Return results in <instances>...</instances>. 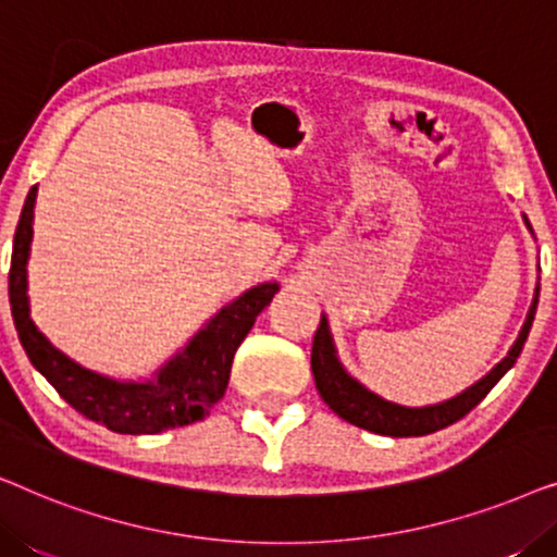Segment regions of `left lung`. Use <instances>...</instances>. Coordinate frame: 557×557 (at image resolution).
I'll use <instances>...</instances> for the list:
<instances>
[{"instance_id":"obj_1","label":"left lung","mask_w":557,"mask_h":557,"mask_svg":"<svg viewBox=\"0 0 557 557\" xmlns=\"http://www.w3.org/2000/svg\"><path fill=\"white\" fill-rule=\"evenodd\" d=\"M524 225L532 233L530 220L522 215ZM540 269V265H537ZM540 299V284L535 286V296H532L528 319H524L520 337L515 339V345L509 347L505 360L486 372L482 380H476L474 385L461 391L454 398L444 403H433V406H400V403H391L380 398L377 393H372L364 387L360 380L352 377L347 372L345 364L339 362L337 347H334V337L330 332V319L322 314L319 330L314 334V345H311V372H314L317 391L322 395V400L330 406L339 418H345L347 423L364 429L370 433H380V436H393V438H406V436H425V433L441 431L446 425H451L469 413L471 408H476L479 403L486 398V393L505 377L507 370H512V364L520 357L524 339H528L532 319L537 311Z\"/></svg>"}]
</instances>
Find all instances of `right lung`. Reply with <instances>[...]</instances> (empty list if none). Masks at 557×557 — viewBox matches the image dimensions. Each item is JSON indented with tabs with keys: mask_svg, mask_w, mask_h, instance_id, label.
Returning <instances> with one entry per match:
<instances>
[{
	"mask_svg": "<svg viewBox=\"0 0 557 557\" xmlns=\"http://www.w3.org/2000/svg\"><path fill=\"white\" fill-rule=\"evenodd\" d=\"M37 185L27 193L12 246L10 304L20 342L29 362L48 377L60 398L90 421L116 433H162L202 421L225 395L235 349L246 339L256 317L269 307L278 292L276 281H265L238 299L225 304L193 339L172 355L147 380H116L83 368L52 345L29 319L27 261L33 243Z\"/></svg>",
	"mask_w": 557,
	"mask_h": 557,
	"instance_id": "right-lung-1",
	"label": "right lung"
}]
</instances>
